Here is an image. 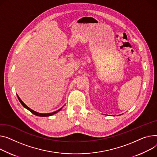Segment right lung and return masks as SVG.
Here are the masks:
<instances>
[{"instance_id": "obj_1", "label": "right lung", "mask_w": 157, "mask_h": 157, "mask_svg": "<svg viewBox=\"0 0 157 157\" xmlns=\"http://www.w3.org/2000/svg\"><path fill=\"white\" fill-rule=\"evenodd\" d=\"M17 98H18V99H19L20 103L22 104V105H23L25 108H26V109H28L29 111H30L31 113H33L34 115H35V116H40V117H48V116H52V115H54V114L57 113L58 112H59V111L62 109V108H60V109L57 110V111L54 112H52V113H38V112H35V111L33 110L32 109H31L29 108L26 105H25V104L24 103V102H23L21 100V98L19 97V96H18L17 95Z\"/></svg>"}]
</instances>
